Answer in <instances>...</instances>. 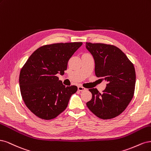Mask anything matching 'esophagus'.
Instances as JSON below:
<instances>
[{
	"instance_id": "34e87169",
	"label": "esophagus",
	"mask_w": 151,
	"mask_h": 151,
	"mask_svg": "<svg viewBox=\"0 0 151 151\" xmlns=\"http://www.w3.org/2000/svg\"><path fill=\"white\" fill-rule=\"evenodd\" d=\"M78 90H79V91H82L86 90V88H84V87H83V86H78Z\"/></svg>"
}]
</instances>
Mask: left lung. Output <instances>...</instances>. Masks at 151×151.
Instances as JSON below:
<instances>
[{
  "instance_id": "left-lung-1",
  "label": "left lung",
  "mask_w": 151,
  "mask_h": 151,
  "mask_svg": "<svg viewBox=\"0 0 151 151\" xmlns=\"http://www.w3.org/2000/svg\"><path fill=\"white\" fill-rule=\"evenodd\" d=\"M86 47L93 55L97 77L107 81L103 93L91 88V100L86 106L101 119L116 117L127 108L134 94L135 71L133 63L119 47L104 43L86 42Z\"/></svg>"
}]
</instances>
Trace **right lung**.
Wrapping results in <instances>:
<instances>
[{
	"instance_id": "1",
	"label": "right lung",
	"mask_w": 151,
	"mask_h": 151,
	"mask_svg": "<svg viewBox=\"0 0 151 151\" xmlns=\"http://www.w3.org/2000/svg\"><path fill=\"white\" fill-rule=\"evenodd\" d=\"M81 42L41 46L28 58L19 75L22 98L29 110L44 120L56 118L64 111L76 86H65L56 74L65 73L68 62Z\"/></svg>"
}]
</instances>
